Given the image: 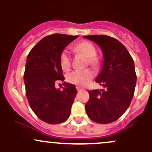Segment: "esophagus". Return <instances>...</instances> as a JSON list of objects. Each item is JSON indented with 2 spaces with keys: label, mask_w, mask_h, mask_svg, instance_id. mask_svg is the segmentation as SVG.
Returning a JSON list of instances; mask_svg holds the SVG:
<instances>
[{
  "label": "esophagus",
  "mask_w": 152,
  "mask_h": 152,
  "mask_svg": "<svg viewBox=\"0 0 152 152\" xmlns=\"http://www.w3.org/2000/svg\"><path fill=\"white\" fill-rule=\"evenodd\" d=\"M76 90H77L78 91H80V90H83V89H82V87H79V86H76Z\"/></svg>",
  "instance_id": "esophagus-1"
}]
</instances>
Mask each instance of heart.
<instances>
[{"label":"heart","mask_w":152,"mask_h":152,"mask_svg":"<svg viewBox=\"0 0 152 152\" xmlns=\"http://www.w3.org/2000/svg\"><path fill=\"white\" fill-rule=\"evenodd\" d=\"M76 50L88 59V62L92 67H97L99 61L96 57L97 50L94 45L90 42L83 41L79 42L75 47ZM60 65L63 70H67L70 67V59L68 51L63 50L60 55ZM93 74L91 70L88 69L77 70L71 72L67 76V80L72 84L78 85H85L92 78Z\"/></svg>","instance_id":"obj_1"}]
</instances>
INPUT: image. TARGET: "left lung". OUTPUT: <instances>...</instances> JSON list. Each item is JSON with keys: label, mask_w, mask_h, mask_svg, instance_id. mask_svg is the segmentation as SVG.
<instances>
[{"label": "left lung", "mask_w": 152, "mask_h": 152, "mask_svg": "<svg viewBox=\"0 0 152 152\" xmlns=\"http://www.w3.org/2000/svg\"><path fill=\"white\" fill-rule=\"evenodd\" d=\"M101 48L104 60L96 82L105 90L88 91L85 104L88 117L99 124L117 121L129 107L135 89L137 76L134 64L126 47L107 35L84 36Z\"/></svg>", "instance_id": "obj_1"}]
</instances>
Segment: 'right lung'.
I'll return each mask as SVG.
<instances>
[{"label":"right lung","instance_id":"right-lung-1","mask_svg":"<svg viewBox=\"0 0 152 152\" xmlns=\"http://www.w3.org/2000/svg\"><path fill=\"white\" fill-rule=\"evenodd\" d=\"M78 36L54 34L42 38L29 52L26 63L24 83L28 104L40 120L49 124L65 121L70 114L76 88L70 83L64 90L55 87L65 80L60 65V55Z\"/></svg>","mask_w":152,"mask_h":152}]
</instances>
